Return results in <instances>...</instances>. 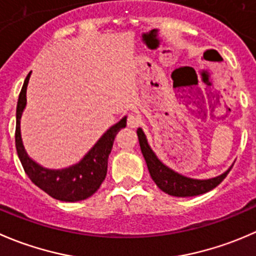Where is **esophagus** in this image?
I'll return each instance as SVG.
<instances>
[{
    "instance_id": "esophagus-1",
    "label": "esophagus",
    "mask_w": 256,
    "mask_h": 256,
    "mask_svg": "<svg viewBox=\"0 0 256 256\" xmlns=\"http://www.w3.org/2000/svg\"><path fill=\"white\" fill-rule=\"evenodd\" d=\"M128 125L130 128H138L141 125V118L138 115H135V114H131L128 118Z\"/></svg>"
}]
</instances>
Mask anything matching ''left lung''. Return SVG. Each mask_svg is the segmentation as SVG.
Here are the masks:
<instances>
[{
    "mask_svg": "<svg viewBox=\"0 0 256 256\" xmlns=\"http://www.w3.org/2000/svg\"><path fill=\"white\" fill-rule=\"evenodd\" d=\"M136 132H138L141 152H142L144 158H145L146 165H148L151 178H152V180L155 181V184L160 190H162L166 194L171 195V196L186 198L205 194L208 191L216 188L226 178V175L232 168V166L229 170L225 171L222 175L216 176V178H208V180H198V178H186V176L180 175V174L168 168V166L164 165L158 160V156L155 155V152L148 146L145 134H144L141 128H138Z\"/></svg>",
    "mask_w": 256,
    "mask_h": 256,
    "instance_id": "obj_1",
    "label": "left lung"
}]
</instances>
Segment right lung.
Here are the masks:
<instances>
[{"instance_id": "obj_1", "label": "right lung", "mask_w": 256, "mask_h": 256, "mask_svg": "<svg viewBox=\"0 0 256 256\" xmlns=\"http://www.w3.org/2000/svg\"><path fill=\"white\" fill-rule=\"evenodd\" d=\"M30 75L31 72L27 75L24 80L16 108L14 141H16L17 155L21 161L22 168L30 180L54 199L66 202H75L88 199L91 195L95 194L102 181L105 180L106 172H108V155H110L114 140L118 132L126 126V116L121 118L118 124L111 126L78 164H75L70 168H61V170H50V168H42L32 158H30L24 151L21 138V130H20V120H21L22 111L26 106V91Z\"/></svg>"}]
</instances>
